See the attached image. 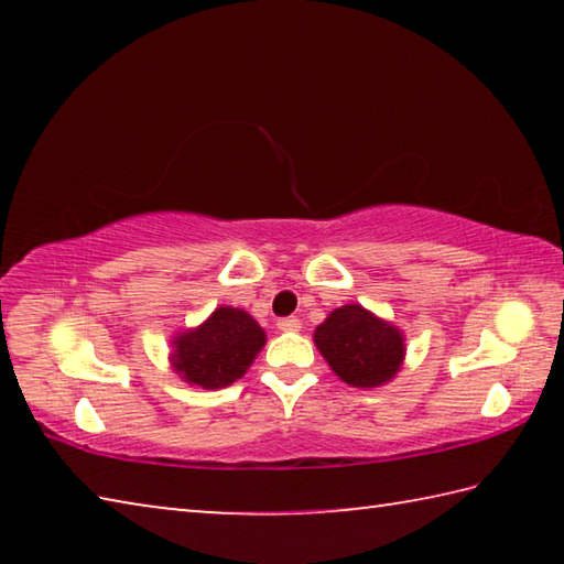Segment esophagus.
Wrapping results in <instances>:
<instances>
[{
	"label": "esophagus",
	"mask_w": 564,
	"mask_h": 564,
	"mask_svg": "<svg viewBox=\"0 0 564 564\" xmlns=\"http://www.w3.org/2000/svg\"><path fill=\"white\" fill-rule=\"evenodd\" d=\"M275 326H279V330H283V333H299L301 321L295 316H289V318H281L279 323H275Z\"/></svg>",
	"instance_id": "1"
}]
</instances>
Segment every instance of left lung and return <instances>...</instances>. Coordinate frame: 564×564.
<instances>
[{
  "label": "left lung",
  "instance_id": "8db88e82",
  "mask_svg": "<svg viewBox=\"0 0 564 564\" xmlns=\"http://www.w3.org/2000/svg\"><path fill=\"white\" fill-rule=\"evenodd\" d=\"M313 340L333 373L352 388H380L395 378L405 358L400 328L358 303L330 311Z\"/></svg>",
  "mask_w": 564,
  "mask_h": 564
}]
</instances>
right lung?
<instances>
[{"instance_id": "1", "label": "right lung", "mask_w": 564, "mask_h": 564, "mask_svg": "<svg viewBox=\"0 0 564 564\" xmlns=\"http://www.w3.org/2000/svg\"><path fill=\"white\" fill-rule=\"evenodd\" d=\"M265 343L263 328L246 311L218 305L202 326L171 340V368L188 386L218 390L236 383Z\"/></svg>"}]
</instances>
